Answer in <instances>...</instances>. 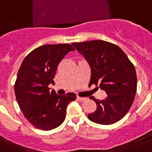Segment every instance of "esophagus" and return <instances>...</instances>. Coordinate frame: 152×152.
Listing matches in <instances>:
<instances>
[{
    "instance_id": "esophagus-1",
    "label": "esophagus",
    "mask_w": 152,
    "mask_h": 152,
    "mask_svg": "<svg viewBox=\"0 0 152 152\" xmlns=\"http://www.w3.org/2000/svg\"><path fill=\"white\" fill-rule=\"evenodd\" d=\"M77 99L79 101H85L87 99V98H84V97H80V96H77Z\"/></svg>"
}]
</instances>
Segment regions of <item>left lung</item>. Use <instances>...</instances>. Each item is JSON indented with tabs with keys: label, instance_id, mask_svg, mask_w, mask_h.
Masks as SVG:
<instances>
[{
	"label": "left lung",
	"instance_id": "1",
	"mask_svg": "<svg viewBox=\"0 0 152 152\" xmlns=\"http://www.w3.org/2000/svg\"><path fill=\"white\" fill-rule=\"evenodd\" d=\"M91 67L89 84L99 85L107 94L104 100L95 99L97 109L88 118L100 125H112L129 112L137 92V78L134 65L119 46L102 41L74 42Z\"/></svg>",
	"mask_w": 152,
	"mask_h": 152
}]
</instances>
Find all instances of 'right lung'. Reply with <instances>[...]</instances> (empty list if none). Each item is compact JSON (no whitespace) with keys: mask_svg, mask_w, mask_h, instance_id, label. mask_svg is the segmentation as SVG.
Wrapping results in <instances>:
<instances>
[{"mask_svg":"<svg viewBox=\"0 0 152 152\" xmlns=\"http://www.w3.org/2000/svg\"><path fill=\"white\" fill-rule=\"evenodd\" d=\"M75 49L69 44L44 45L34 49L23 61L15 80V98L28 121L39 129L58 127L65 118L68 104L75 93L58 95L50 91L57 66L64 56Z\"/></svg>","mask_w":152,"mask_h":152,"instance_id":"1","label":"right lung"}]
</instances>
